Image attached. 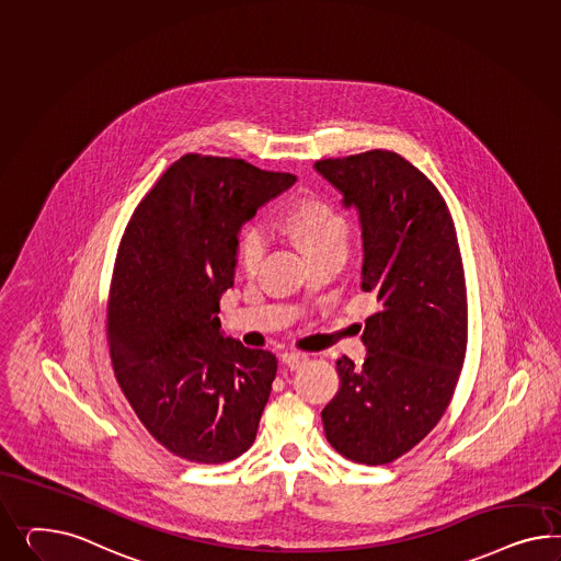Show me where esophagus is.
I'll return each instance as SVG.
<instances>
[{
  "label": "esophagus",
  "mask_w": 561,
  "mask_h": 561,
  "mask_svg": "<svg viewBox=\"0 0 561 561\" xmlns=\"http://www.w3.org/2000/svg\"><path fill=\"white\" fill-rule=\"evenodd\" d=\"M279 359L288 369H298V367H302L308 362V357L302 355V353H284Z\"/></svg>",
  "instance_id": "esophagus-1"
}]
</instances>
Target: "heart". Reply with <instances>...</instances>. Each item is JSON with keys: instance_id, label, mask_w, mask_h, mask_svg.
Returning <instances> with one entry per match:
<instances>
[{"instance_id": "heart-1", "label": "heart", "mask_w": 561, "mask_h": 561, "mask_svg": "<svg viewBox=\"0 0 561 561\" xmlns=\"http://www.w3.org/2000/svg\"><path fill=\"white\" fill-rule=\"evenodd\" d=\"M282 228L302 249L308 261L347 255V218L320 197H300L289 206ZM265 253V239L255 227H244L237 241V265L244 275L257 272Z\"/></svg>"}]
</instances>
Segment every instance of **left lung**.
<instances>
[{
    "label": "left lung",
    "mask_w": 561,
    "mask_h": 561,
    "mask_svg": "<svg viewBox=\"0 0 561 561\" xmlns=\"http://www.w3.org/2000/svg\"><path fill=\"white\" fill-rule=\"evenodd\" d=\"M314 169L359 214L364 365L336 362L341 388L322 410L327 439L351 461L410 451L449 407L468 345V296L455 225L439 190L398 152H359Z\"/></svg>",
    "instance_id": "left-lung-1"
}]
</instances>
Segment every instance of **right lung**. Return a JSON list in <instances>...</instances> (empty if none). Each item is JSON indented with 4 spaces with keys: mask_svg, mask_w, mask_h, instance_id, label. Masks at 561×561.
Returning <instances> with one entry per match:
<instances>
[{
    "mask_svg": "<svg viewBox=\"0 0 561 561\" xmlns=\"http://www.w3.org/2000/svg\"><path fill=\"white\" fill-rule=\"evenodd\" d=\"M296 183L228 157L183 154L124 230L107 302L114 374L171 454L225 463L257 437L277 359L220 331L241 227Z\"/></svg>",
    "mask_w": 561,
    "mask_h": 561,
    "instance_id": "1",
    "label": "right lung"
}]
</instances>
